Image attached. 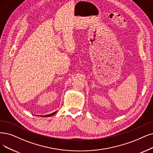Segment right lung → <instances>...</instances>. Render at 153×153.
Returning a JSON list of instances; mask_svg holds the SVG:
<instances>
[{
  "label": "right lung",
  "instance_id": "right-lung-1",
  "mask_svg": "<svg viewBox=\"0 0 153 153\" xmlns=\"http://www.w3.org/2000/svg\"><path fill=\"white\" fill-rule=\"evenodd\" d=\"M57 112V111H56ZM56 112H54L52 114H48V115H40L41 116V117H51V116H53V115L55 114L56 113Z\"/></svg>",
  "mask_w": 153,
  "mask_h": 153
}]
</instances>
